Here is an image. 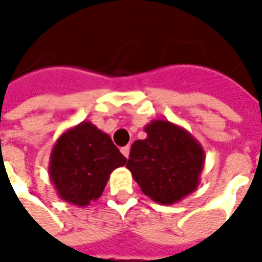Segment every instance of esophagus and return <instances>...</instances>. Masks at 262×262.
Wrapping results in <instances>:
<instances>
[{
  "label": "esophagus",
  "instance_id": "esophagus-1",
  "mask_svg": "<svg viewBox=\"0 0 262 262\" xmlns=\"http://www.w3.org/2000/svg\"><path fill=\"white\" fill-rule=\"evenodd\" d=\"M120 153L125 156L126 159H129V153H130V147L129 146H125V147L120 148Z\"/></svg>",
  "mask_w": 262,
  "mask_h": 262
}]
</instances>
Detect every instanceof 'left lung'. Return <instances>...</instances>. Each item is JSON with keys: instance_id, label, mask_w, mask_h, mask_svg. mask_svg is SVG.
<instances>
[{"instance_id": "1", "label": "left lung", "mask_w": 262, "mask_h": 262, "mask_svg": "<svg viewBox=\"0 0 262 262\" xmlns=\"http://www.w3.org/2000/svg\"><path fill=\"white\" fill-rule=\"evenodd\" d=\"M144 132L147 137L132 144L126 164L142 192L161 205L195 192L205 164L201 143L168 120H151Z\"/></svg>"}]
</instances>
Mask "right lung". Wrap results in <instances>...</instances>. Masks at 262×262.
I'll use <instances>...</instances> for the list:
<instances>
[{
	"instance_id": "obj_1",
	"label": "right lung",
	"mask_w": 262,
	"mask_h": 262,
	"mask_svg": "<svg viewBox=\"0 0 262 262\" xmlns=\"http://www.w3.org/2000/svg\"><path fill=\"white\" fill-rule=\"evenodd\" d=\"M126 161L109 135L84 120L57 139L49 177L60 199L82 208L102 195L111 172Z\"/></svg>"
}]
</instances>
